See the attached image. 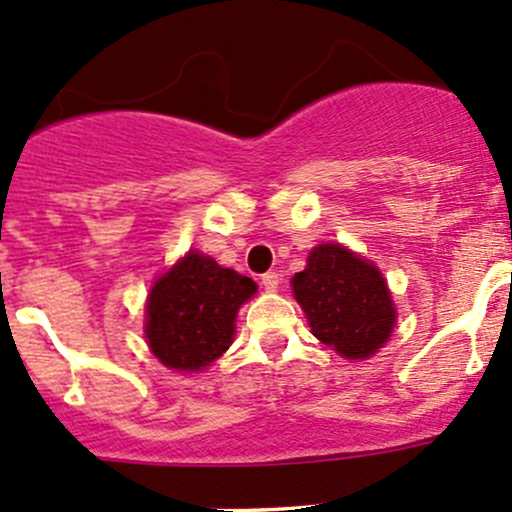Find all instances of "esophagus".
Segmentation results:
<instances>
[{
    "mask_svg": "<svg viewBox=\"0 0 512 512\" xmlns=\"http://www.w3.org/2000/svg\"><path fill=\"white\" fill-rule=\"evenodd\" d=\"M260 280H262V287H265L267 292H275V289L280 287V275H277V272H265Z\"/></svg>",
    "mask_w": 512,
    "mask_h": 512,
    "instance_id": "obj_1",
    "label": "esophagus"
}]
</instances>
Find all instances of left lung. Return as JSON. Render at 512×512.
<instances>
[{
    "label": "left lung",
    "instance_id": "left-lung-1",
    "mask_svg": "<svg viewBox=\"0 0 512 512\" xmlns=\"http://www.w3.org/2000/svg\"><path fill=\"white\" fill-rule=\"evenodd\" d=\"M314 337L347 359H366L389 339L394 304L371 262L342 245H319L292 280Z\"/></svg>",
    "mask_w": 512,
    "mask_h": 512
}]
</instances>
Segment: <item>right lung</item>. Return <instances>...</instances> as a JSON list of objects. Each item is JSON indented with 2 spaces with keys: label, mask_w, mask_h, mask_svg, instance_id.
Masks as SVG:
<instances>
[{
  "label": "right lung",
  "mask_w": 512,
  "mask_h": 512,
  "mask_svg": "<svg viewBox=\"0 0 512 512\" xmlns=\"http://www.w3.org/2000/svg\"><path fill=\"white\" fill-rule=\"evenodd\" d=\"M255 289L250 277L188 252L148 294L146 337L151 352L160 364L178 371L213 364L230 347L237 309Z\"/></svg>",
  "instance_id": "right-lung-1"
}]
</instances>
